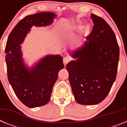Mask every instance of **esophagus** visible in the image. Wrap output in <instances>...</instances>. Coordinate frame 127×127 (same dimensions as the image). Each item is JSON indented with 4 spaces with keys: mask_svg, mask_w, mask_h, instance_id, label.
I'll list each match as a JSON object with an SVG mask.
<instances>
[{
    "mask_svg": "<svg viewBox=\"0 0 127 127\" xmlns=\"http://www.w3.org/2000/svg\"><path fill=\"white\" fill-rule=\"evenodd\" d=\"M69 61H70V58L68 57H64V59H63V62H64V64L65 65H66L67 64V63H69Z\"/></svg>",
    "mask_w": 127,
    "mask_h": 127,
    "instance_id": "1",
    "label": "esophagus"
}]
</instances>
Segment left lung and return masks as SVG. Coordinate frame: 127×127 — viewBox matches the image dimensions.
<instances>
[{
	"label": "left lung",
	"mask_w": 127,
	"mask_h": 127,
	"mask_svg": "<svg viewBox=\"0 0 127 127\" xmlns=\"http://www.w3.org/2000/svg\"><path fill=\"white\" fill-rule=\"evenodd\" d=\"M94 27L81 48L71 54L66 65L77 102L95 105L103 101L115 81L120 48L116 35L105 20L91 14Z\"/></svg>",
	"instance_id": "obj_1"
}]
</instances>
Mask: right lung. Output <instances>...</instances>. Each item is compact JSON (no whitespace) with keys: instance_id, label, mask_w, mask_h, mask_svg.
I'll return each mask as SVG.
<instances>
[{"instance_id":"add662e5","label":"right lung","mask_w":127,"mask_h":127,"mask_svg":"<svg viewBox=\"0 0 127 127\" xmlns=\"http://www.w3.org/2000/svg\"><path fill=\"white\" fill-rule=\"evenodd\" d=\"M56 14L42 12L27 16L10 33L5 46L7 77L16 95L30 108L44 105L50 101L58 72L64 67L60 55H48L30 69L22 60L20 44L32 26L51 24Z\"/></svg>"}]
</instances>
